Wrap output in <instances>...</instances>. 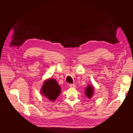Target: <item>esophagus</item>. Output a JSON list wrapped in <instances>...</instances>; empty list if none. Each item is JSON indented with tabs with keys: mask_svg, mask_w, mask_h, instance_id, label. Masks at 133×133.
<instances>
[{
	"mask_svg": "<svg viewBox=\"0 0 133 133\" xmlns=\"http://www.w3.org/2000/svg\"><path fill=\"white\" fill-rule=\"evenodd\" d=\"M69 87L70 88H75V84H70V85H69Z\"/></svg>",
	"mask_w": 133,
	"mask_h": 133,
	"instance_id": "34e87169",
	"label": "esophagus"
}]
</instances>
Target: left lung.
Returning a JSON list of instances; mask_svg holds the SVG:
<instances>
[{
  "label": "left lung",
  "instance_id": "obj_1",
  "mask_svg": "<svg viewBox=\"0 0 133 133\" xmlns=\"http://www.w3.org/2000/svg\"><path fill=\"white\" fill-rule=\"evenodd\" d=\"M94 88L91 86L90 85H88L86 88V90L85 91V93L86 96L88 98H91L94 94Z\"/></svg>",
  "mask_w": 133,
  "mask_h": 133
}]
</instances>
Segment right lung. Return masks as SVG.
<instances>
[{"mask_svg": "<svg viewBox=\"0 0 133 133\" xmlns=\"http://www.w3.org/2000/svg\"><path fill=\"white\" fill-rule=\"evenodd\" d=\"M42 94L49 100L53 102L61 92L60 87L54 79L45 80L41 89Z\"/></svg>", "mask_w": 133, "mask_h": 133, "instance_id": "add662e5", "label": "right lung"}]
</instances>
